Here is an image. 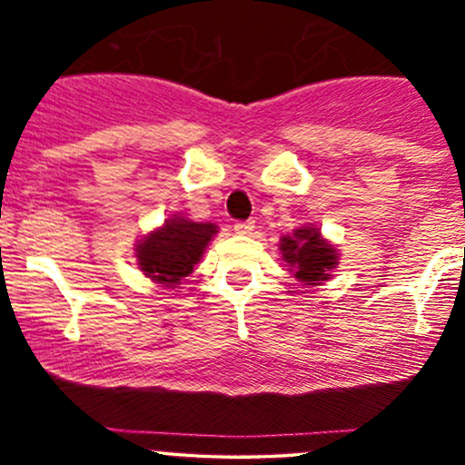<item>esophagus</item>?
<instances>
[{"mask_svg":"<svg viewBox=\"0 0 465 465\" xmlns=\"http://www.w3.org/2000/svg\"><path fill=\"white\" fill-rule=\"evenodd\" d=\"M253 229H255L253 221H238L236 225H233V232H236L238 236H251V233H253Z\"/></svg>","mask_w":465,"mask_h":465,"instance_id":"1","label":"esophagus"}]
</instances>
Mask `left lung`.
Returning <instances> with one entry per match:
<instances>
[{"mask_svg":"<svg viewBox=\"0 0 465 465\" xmlns=\"http://www.w3.org/2000/svg\"><path fill=\"white\" fill-rule=\"evenodd\" d=\"M282 255L286 264L303 284L317 286L330 280V271L334 269L339 253L330 242H325L317 227H300L292 236L280 240Z\"/></svg>","mask_w":465,"mask_h":465,"instance_id":"left-lung-1","label":"left lung"}]
</instances>
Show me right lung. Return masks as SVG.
<instances>
[{
    "instance_id": "1",
    "label": "right lung",
    "mask_w": 465,
    "mask_h": 465,
    "mask_svg": "<svg viewBox=\"0 0 465 465\" xmlns=\"http://www.w3.org/2000/svg\"><path fill=\"white\" fill-rule=\"evenodd\" d=\"M216 233L214 223H194L183 216L168 218L163 227L154 229L135 244L137 266L154 284L177 286L181 277L194 271L207 242Z\"/></svg>"
}]
</instances>
